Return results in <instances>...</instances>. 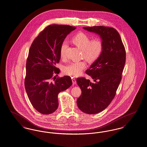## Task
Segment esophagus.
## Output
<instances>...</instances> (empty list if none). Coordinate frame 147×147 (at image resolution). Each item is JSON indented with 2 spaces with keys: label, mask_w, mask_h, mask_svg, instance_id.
<instances>
[{
  "label": "esophagus",
  "mask_w": 147,
  "mask_h": 147,
  "mask_svg": "<svg viewBox=\"0 0 147 147\" xmlns=\"http://www.w3.org/2000/svg\"><path fill=\"white\" fill-rule=\"evenodd\" d=\"M71 80H72V82H73V84H76V79L75 78H72Z\"/></svg>",
  "instance_id": "1"
}]
</instances>
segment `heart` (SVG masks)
Instances as JSON below:
<instances>
[{
    "mask_svg": "<svg viewBox=\"0 0 147 147\" xmlns=\"http://www.w3.org/2000/svg\"><path fill=\"white\" fill-rule=\"evenodd\" d=\"M90 40L88 35L83 33H79L72 38L74 44L82 50L83 57L92 63L100 58L103 52V44L100 38ZM67 47V42H63L59 50V55L62 58L65 57ZM86 67V63L84 61L73 62L65 66L63 73L66 75L76 77L80 76Z\"/></svg>",
    "mask_w": 147,
    "mask_h": 147,
    "instance_id": "b5f03b06",
    "label": "heart"
}]
</instances>
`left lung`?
Wrapping results in <instances>:
<instances>
[{"mask_svg":"<svg viewBox=\"0 0 147 147\" xmlns=\"http://www.w3.org/2000/svg\"><path fill=\"white\" fill-rule=\"evenodd\" d=\"M83 28L100 35L103 44L100 58L86 71L94 82L84 77L76 79L82 90L76 100L78 107L84 113L94 114L105 109L114 98L122 78L126 51L115 29L101 26Z\"/></svg>","mask_w":147,"mask_h":147,"instance_id":"8db88e82","label":"left lung"}]
</instances>
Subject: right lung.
I'll list each match as a JSON object with an SVG mask.
<instances>
[{
	"mask_svg": "<svg viewBox=\"0 0 147 147\" xmlns=\"http://www.w3.org/2000/svg\"><path fill=\"white\" fill-rule=\"evenodd\" d=\"M76 28L68 25L48 26L35 38L30 47L24 86L31 104L42 114H51L57 109L58 94L72 84L69 76L56 78L60 70L55 65L61 59L62 43Z\"/></svg>",
	"mask_w": 147,
	"mask_h": 147,
	"instance_id": "add662e5",
	"label": "right lung"
}]
</instances>
